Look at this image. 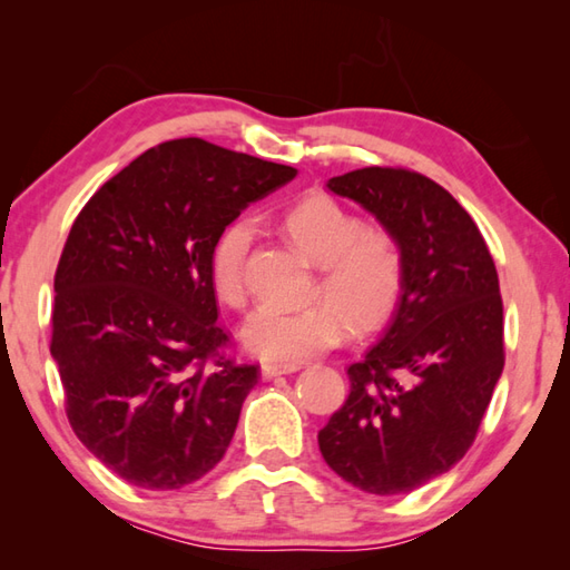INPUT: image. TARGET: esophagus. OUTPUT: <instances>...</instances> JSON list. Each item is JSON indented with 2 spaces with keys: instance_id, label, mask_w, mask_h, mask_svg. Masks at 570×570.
Here are the masks:
<instances>
[{
  "instance_id": "obj_1",
  "label": "esophagus",
  "mask_w": 570,
  "mask_h": 570,
  "mask_svg": "<svg viewBox=\"0 0 570 570\" xmlns=\"http://www.w3.org/2000/svg\"><path fill=\"white\" fill-rule=\"evenodd\" d=\"M296 372L294 365H262L259 374L262 380H274V377H282V374H292Z\"/></svg>"
}]
</instances>
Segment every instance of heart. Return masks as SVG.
I'll list each match as a JSON object with an SVG mask.
<instances>
[{"instance_id": "b5f03b06", "label": "heart", "mask_w": 570, "mask_h": 570, "mask_svg": "<svg viewBox=\"0 0 570 570\" xmlns=\"http://www.w3.org/2000/svg\"><path fill=\"white\" fill-rule=\"evenodd\" d=\"M288 235L311 262L321 264L318 288L325 304L306 308L259 306L242 323L247 353L282 365H296L341 341V321L365 331L380 323L402 288V252L390 233L360 227V220L328 196H308L284 215ZM254 239L249 220H233L210 249V284L229 306L245 304V257Z\"/></svg>"}]
</instances>
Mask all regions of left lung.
Listing matches in <instances>:
<instances>
[{
  "label": "left lung",
  "instance_id": "left-lung-1",
  "mask_svg": "<svg viewBox=\"0 0 570 570\" xmlns=\"http://www.w3.org/2000/svg\"><path fill=\"white\" fill-rule=\"evenodd\" d=\"M402 252V288L318 445L350 485L404 494L451 470L475 441L502 377L500 278L478 225L451 193L406 168L328 180Z\"/></svg>",
  "mask_w": 570,
  "mask_h": 570
}]
</instances>
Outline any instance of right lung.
<instances>
[{
	"label": "right lung",
	"mask_w": 570,
	"mask_h": 570,
	"mask_svg": "<svg viewBox=\"0 0 570 570\" xmlns=\"http://www.w3.org/2000/svg\"><path fill=\"white\" fill-rule=\"evenodd\" d=\"M296 168L196 137L95 193L56 269L51 355L80 443L129 485L178 490L220 463L257 365L223 355L210 249Z\"/></svg>",
	"instance_id": "right-lung-1"
}]
</instances>
